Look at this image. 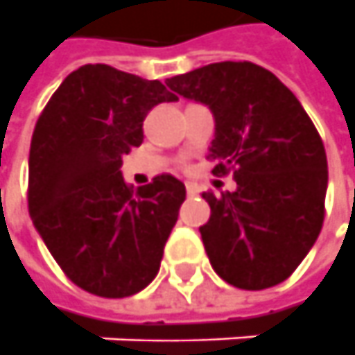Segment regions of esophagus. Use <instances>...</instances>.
I'll list each match as a JSON object with an SVG mask.
<instances>
[{
  "label": "esophagus",
  "instance_id": "esophagus-1",
  "mask_svg": "<svg viewBox=\"0 0 355 355\" xmlns=\"http://www.w3.org/2000/svg\"><path fill=\"white\" fill-rule=\"evenodd\" d=\"M185 191H187V195H197L199 193V187H197L195 183L187 182L185 183Z\"/></svg>",
  "mask_w": 355,
  "mask_h": 355
}]
</instances>
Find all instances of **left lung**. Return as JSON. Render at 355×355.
<instances>
[{
	"label": "left lung",
	"mask_w": 355,
	"mask_h": 355,
	"mask_svg": "<svg viewBox=\"0 0 355 355\" xmlns=\"http://www.w3.org/2000/svg\"><path fill=\"white\" fill-rule=\"evenodd\" d=\"M166 85L215 115L209 160L232 172L234 191H205L209 223L199 228L213 270L248 291L285 282L324 220V144L289 87L252 62H216ZM175 95V97H178Z\"/></svg>",
	"instance_id": "obj_1"
}]
</instances>
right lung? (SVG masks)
<instances>
[{
  "label": "right lung",
  "instance_id": "right-lung-1",
  "mask_svg": "<svg viewBox=\"0 0 355 355\" xmlns=\"http://www.w3.org/2000/svg\"><path fill=\"white\" fill-rule=\"evenodd\" d=\"M178 97L158 80L85 64L52 94L28 154V213L78 287L107 299L142 291L185 201L170 173L132 189L123 156L140 146L148 111Z\"/></svg>",
  "mask_w": 355,
  "mask_h": 355
}]
</instances>
